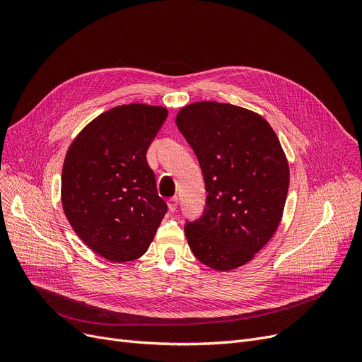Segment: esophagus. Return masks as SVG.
Returning <instances> with one entry per match:
<instances>
[{
	"instance_id": "obj_1",
	"label": "esophagus",
	"mask_w": 362,
	"mask_h": 362,
	"mask_svg": "<svg viewBox=\"0 0 362 362\" xmlns=\"http://www.w3.org/2000/svg\"><path fill=\"white\" fill-rule=\"evenodd\" d=\"M167 205H168V210H170L171 213H175V211L177 210V205H179V198H177V197L170 198V199L167 201Z\"/></svg>"
}]
</instances>
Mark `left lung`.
Returning a JSON list of instances; mask_svg holds the SVG:
<instances>
[{
    "mask_svg": "<svg viewBox=\"0 0 362 362\" xmlns=\"http://www.w3.org/2000/svg\"><path fill=\"white\" fill-rule=\"evenodd\" d=\"M176 124L199 161L206 201L186 223L194 255L218 272L250 262L276 233L289 189V163L276 132L259 114L201 101L177 112Z\"/></svg>",
    "mask_w": 362,
    "mask_h": 362,
    "instance_id": "left-lung-1",
    "label": "left lung"
}]
</instances>
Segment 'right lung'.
Returning a JSON list of instances; mask_svg holds the SVG:
<instances>
[{
	"label": "right lung",
	"mask_w": 362,
	"mask_h": 362,
	"mask_svg": "<svg viewBox=\"0 0 362 362\" xmlns=\"http://www.w3.org/2000/svg\"><path fill=\"white\" fill-rule=\"evenodd\" d=\"M167 114L158 105L114 107L93 119L67 149L64 214L83 243L108 261L142 257L167 213L146 161Z\"/></svg>",
	"instance_id": "add662e5"
}]
</instances>
